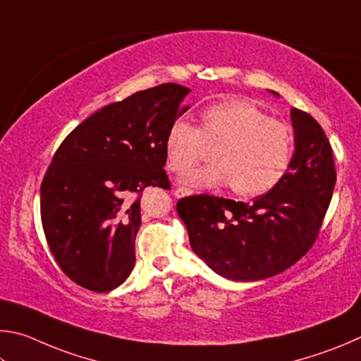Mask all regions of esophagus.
Here are the masks:
<instances>
[{
    "instance_id": "1",
    "label": "esophagus",
    "mask_w": 361,
    "mask_h": 361,
    "mask_svg": "<svg viewBox=\"0 0 361 361\" xmlns=\"http://www.w3.org/2000/svg\"><path fill=\"white\" fill-rule=\"evenodd\" d=\"M192 192L187 190V188H177V190H174V197L176 198H182V197H187V195H190Z\"/></svg>"
}]
</instances>
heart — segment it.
<instances>
[{
    "label": "heart",
    "mask_w": 361,
    "mask_h": 361,
    "mask_svg": "<svg viewBox=\"0 0 361 361\" xmlns=\"http://www.w3.org/2000/svg\"><path fill=\"white\" fill-rule=\"evenodd\" d=\"M214 147L207 166L188 169L180 184L190 188L231 185L243 197H258L277 185L292 161V130L254 104L230 99L201 112L200 130L176 120L164 139L171 171L180 173Z\"/></svg>",
    "instance_id": "1"
}]
</instances>
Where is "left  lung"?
Segmentation results:
<instances>
[{
  "label": "left lung",
  "instance_id": "obj_1",
  "mask_svg": "<svg viewBox=\"0 0 361 361\" xmlns=\"http://www.w3.org/2000/svg\"><path fill=\"white\" fill-rule=\"evenodd\" d=\"M290 117L292 161L268 193L252 203L211 195L177 203L195 254L230 281L267 279L292 267L312 247L330 206L336 184L331 145L307 112L293 107Z\"/></svg>",
  "mask_w": 361,
  "mask_h": 361
}]
</instances>
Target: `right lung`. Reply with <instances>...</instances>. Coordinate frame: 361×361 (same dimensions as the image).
<instances>
[{
	"label": "right lung",
	"instance_id": "add662e5",
	"mask_svg": "<svg viewBox=\"0 0 361 361\" xmlns=\"http://www.w3.org/2000/svg\"><path fill=\"white\" fill-rule=\"evenodd\" d=\"M190 88L163 84L104 106L69 133L41 184L50 252L92 292L117 288L135 268L145 187L169 188L164 139L190 106Z\"/></svg>",
	"mask_w": 361,
	"mask_h": 361
}]
</instances>
